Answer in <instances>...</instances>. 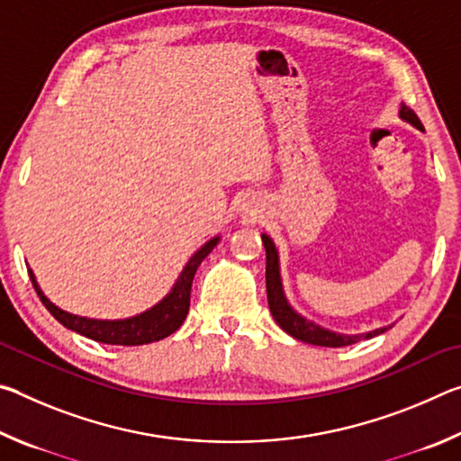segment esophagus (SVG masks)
Masks as SVG:
<instances>
[{
  "label": "esophagus",
  "mask_w": 461,
  "mask_h": 461,
  "mask_svg": "<svg viewBox=\"0 0 461 461\" xmlns=\"http://www.w3.org/2000/svg\"><path fill=\"white\" fill-rule=\"evenodd\" d=\"M262 203L260 199L256 197H249V194H246L244 199H241V205H240V213L244 220H249V221H256L258 217H262Z\"/></svg>",
  "instance_id": "esophagus-1"
}]
</instances>
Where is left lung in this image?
<instances>
[{"mask_svg": "<svg viewBox=\"0 0 461 461\" xmlns=\"http://www.w3.org/2000/svg\"><path fill=\"white\" fill-rule=\"evenodd\" d=\"M399 118L423 131V123H420L415 112H412V109L404 104L399 109ZM262 244H264V249H267V293H268L270 313H272V317H275V321L283 327L288 335H293L294 339L311 343V346L343 348V346H352V343H357L360 339L376 338V335L384 333L386 330L393 327V325H388V327H378V330H374V331L346 335V333L327 330V327H321L319 323L311 321V319L303 317L301 313H296V311L291 307V303L286 301L283 278H280L278 249L275 246V241H272V238L267 236V233H262Z\"/></svg>", "mask_w": 461, "mask_h": 461, "instance_id": "1", "label": "left lung"}]
</instances>
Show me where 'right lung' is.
Instances as JSON below:
<instances>
[{
    "mask_svg": "<svg viewBox=\"0 0 461 461\" xmlns=\"http://www.w3.org/2000/svg\"><path fill=\"white\" fill-rule=\"evenodd\" d=\"M220 236L212 238L191 256L165 299L156 303L154 307L146 309L144 313L128 319H89L73 315L68 313V311H62L42 293L34 272L30 268L28 275L30 280H32L38 296H41L42 305L49 309L50 315L57 319L59 323L65 325L67 330L81 333L93 341L109 343V346H144V343L168 338L170 333H175L178 327L183 325L191 305V285L194 272H197L199 264L207 258L209 252L220 244Z\"/></svg>",
    "mask_w": 461,
    "mask_h": 461,
    "instance_id": "1",
    "label": "right lung"
}]
</instances>
